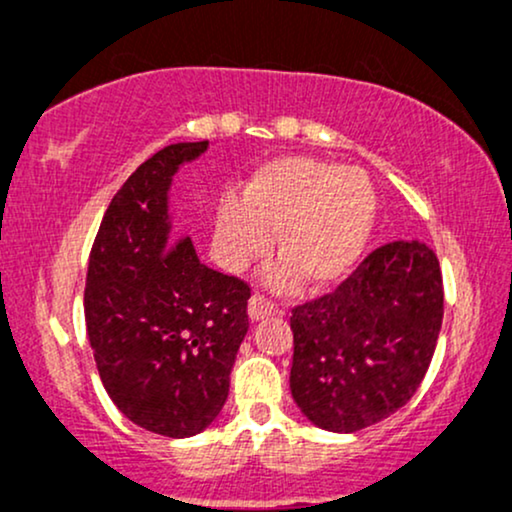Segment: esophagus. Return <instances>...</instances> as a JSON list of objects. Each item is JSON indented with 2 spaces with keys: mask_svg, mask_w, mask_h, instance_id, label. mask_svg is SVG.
Masks as SVG:
<instances>
[{
  "mask_svg": "<svg viewBox=\"0 0 512 512\" xmlns=\"http://www.w3.org/2000/svg\"><path fill=\"white\" fill-rule=\"evenodd\" d=\"M278 314V306L273 302H268L266 297H261V294H254V297L249 299V318L251 321H263V318L268 316H275Z\"/></svg>",
  "mask_w": 512,
  "mask_h": 512,
  "instance_id": "34e87169",
  "label": "esophagus"
}]
</instances>
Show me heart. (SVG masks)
<instances>
[{
	"mask_svg": "<svg viewBox=\"0 0 512 512\" xmlns=\"http://www.w3.org/2000/svg\"><path fill=\"white\" fill-rule=\"evenodd\" d=\"M378 196L369 174L304 155L270 160L251 174L242 196L225 198L215 242L232 270L268 249L273 263L263 280L290 290L302 275L309 287H328L350 273L376 225Z\"/></svg>",
	"mask_w": 512,
	"mask_h": 512,
	"instance_id": "b5f03b06",
	"label": "heart"
}]
</instances>
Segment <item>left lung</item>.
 I'll list each match as a JSON object with an SVG mask.
<instances>
[{"instance_id": "obj_1", "label": "left lung", "mask_w": 512, "mask_h": 512, "mask_svg": "<svg viewBox=\"0 0 512 512\" xmlns=\"http://www.w3.org/2000/svg\"><path fill=\"white\" fill-rule=\"evenodd\" d=\"M441 321L434 251L417 239L371 251L338 290L292 311L294 402L333 434L378 424L417 393Z\"/></svg>"}]
</instances>
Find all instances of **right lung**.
<instances>
[{
  "instance_id": "1",
  "label": "right lung",
  "mask_w": 512,
  "mask_h": 512,
  "mask_svg": "<svg viewBox=\"0 0 512 512\" xmlns=\"http://www.w3.org/2000/svg\"><path fill=\"white\" fill-rule=\"evenodd\" d=\"M208 141L158 150L112 198L88 261L86 328L102 386L141 429L189 438L215 422L249 316V285L174 234V174Z\"/></svg>"
}]
</instances>
